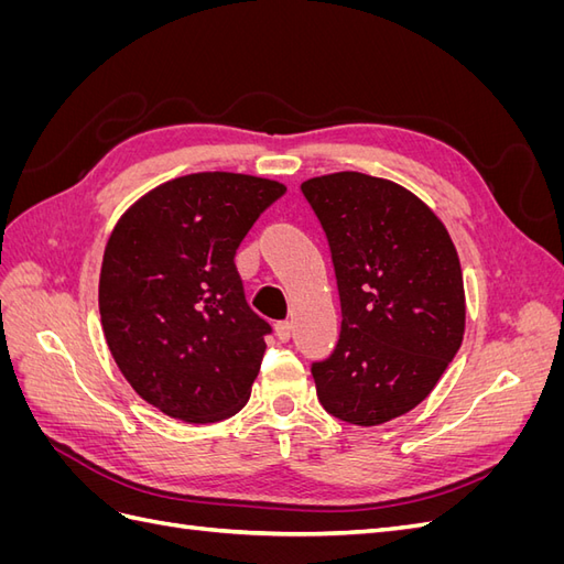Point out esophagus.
<instances>
[{"label": "esophagus", "instance_id": "1", "mask_svg": "<svg viewBox=\"0 0 564 564\" xmlns=\"http://www.w3.org/2000/svg\"><path fill=\"white\" fill-rule=\"evenodd\" d=\"M275 334H278V338L282 340V344H286V340L292 338V324H289V322H278L275 324Z\"/></svg>", "mask_w": 564, "mask_h": 564}]
</instances>
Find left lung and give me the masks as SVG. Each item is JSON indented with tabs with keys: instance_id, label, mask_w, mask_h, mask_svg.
I'll return each mask as SVG.
<instances>
[{
	"instance_id": "8db88e82",
	"label": "left lung",
	"mask_w": 564,
	"mask_h": 564,
	"mask_svg": "<svg viewBox=\"0 0 564 564\" xmlns=\"http://www.w3.org/2000/svg\"><path fill=\"white\" fill-rule=\"evenodd\" d=\"M301 193L327 235L344 317L334 352L311 367L319 404L352 425L412 412L464 340V275L447 228L386 178L338 172Z\"/></svg>"
}]
</instances>
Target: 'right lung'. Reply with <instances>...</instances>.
Wrapping results in <instances>:
<instances>
[{
    "instance_id": "1",
    "label": "right lung",
    "mask_w": 564,
    "mask_h": 564,
    "mask_svg": "<svg viewBox=\"0 0 564 564\" xmlns=\"http://www.w3.org/2000/svg\"><path fill=\"white\" fill-rule=\"evenodd\" d=\"M286 187L202 172L162 183L117 220L98 282L119 371L166 416L216 423L240 412L270 324L245 299L235 251Z\"/></svg>"
}]
</instances>
